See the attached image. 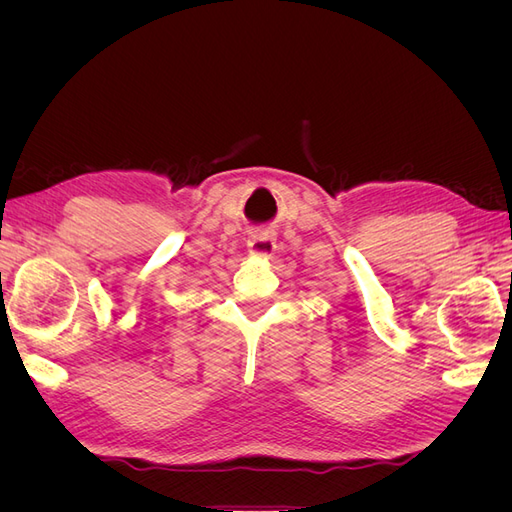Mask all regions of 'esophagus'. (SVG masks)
Segmentation results:
<instances>
[{
    "instance_id": "34e87169",
    "label": "esophagus",
    "mask_w": 512,
    "mask_h": 512,
    "mask_svg": "<svg viewBox=\"0 0 512 512\" xmlns=\"http://www.w3.org/2000/svg\"><path fill=\"white\" fill-rule=\"evenodd\" d=\"M275 239L269 232H256V235L250 237L247 241V252L256 258H269L275 254Z\"/></svg>"
}]
</instances>
